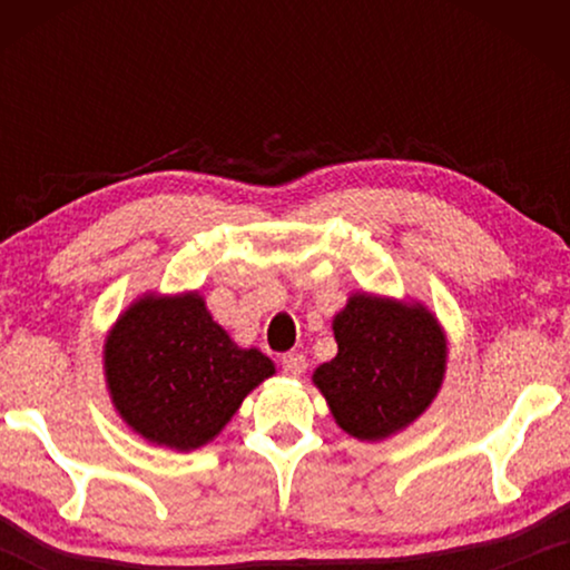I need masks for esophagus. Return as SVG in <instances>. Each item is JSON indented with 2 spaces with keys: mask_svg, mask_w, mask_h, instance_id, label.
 Segmentation results:
<instances>
[{
  "mask_svg": "<svg viewBox=\"0 0 570 570\" xmlns=\"http://www.w3.org/2000/svg\"><path fill=\"white\" fill-rule=\"evenodd\" d=\"M283 373L291 379H301L306 373V357L301 353H287L283 355Z\"/></svg>",
  "mask_w": 570,
  "mask_h": 570,
  "instance_id": "obj_1",
  "label": "esophagus"
}]
</instances>
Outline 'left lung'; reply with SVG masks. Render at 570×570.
<instances>
[{
    "label": "left lung",
    "mask_w": 570,
    "mask_h": 570,
    "mask_svg": "<svg viewBox=\"0 0 570 570\" xmlns=\"http://www.w3.org/2000/svg\"><path fill=\"white\" fill-rule=\"evenodd\" d=\"M332 330L337 355L311 381L347 435L386 441L431 407L446 376L449 340L425 303L361 291Z\"/></svg>",
    "instance_id": "8db88e82"
}]
</instances>
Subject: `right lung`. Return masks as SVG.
I'll use <instances>...</instances> for the list:
<instances>
[{
	"instance_id": "1",
	"label": "right lung",
	"mask_w": 570,
	"mask_h": 570,
	"mask_svg": "<svg viewBox=\"0 0 570 570\" xmlns=\"http://www.w3.org/2000/svg\"><path fill=\"white\" fill-rule=\"evenodd\" d=\"M106 389L116 412L147 443L194 451L215 441L275 363L238 347L199 291L145 293L104 342Z\"/></svg>"
}]
</instances>
